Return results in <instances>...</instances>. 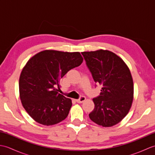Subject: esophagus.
Segmentation results:
<instances>
[{
    "instance_id": "esophagus-1",
    "label": "esophagus",
    "mask_w": 155,
    "mask_h": 155,
    "mask_svg": "<svg viewBox=\"0 0 155 155\" xmlns=\"http://www.w3.org/2000/svg\"><path fill=\"white\" fill-rule=\"evenodd\" d=\"M85 100H86V97H84V96H82V97H81L79 98H78V99L76 100V101H77L78 103H83V102H84Z\"/></svg>"
}]
</instances>
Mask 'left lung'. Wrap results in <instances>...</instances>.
I'll list each match as a JSON object with an SVG mask.
<instances>
[{
    "label": "left lung",
    "instance_id": "8db88e82",
    "mask_svg": "<svg viewBox=\"0 0 155 155\" xmlns=\"http://www.w3.org/2000/svg\"><path fill=\"white\" fill-rule=\"evenodd\" d=\"M95 83L102 85L98 97L93 99L89 117L104 127L118 124L128 114L133 101V81L123 59L107 50L81 52Z\"/></svg>",
    "mask_w": 155,
    "mask_h": 155
}]
</instances>
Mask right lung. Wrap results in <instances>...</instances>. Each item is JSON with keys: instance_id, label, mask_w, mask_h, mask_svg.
Here are the masks:
<instances>
[{"instance_id": "add662e5", "label": "right lung", "mask_w": 155, "mask_h": 155, "mask_svg": "<svg viewBox=\"0 0 155 155\" xmlns=\"http://www.w3.org/2000/svg\"><path fill=\"white\" fill-rule=\"evenodd\" d=\"M80 52L45 50L29 59L19 78V94L23 107L33 119L43 125H53L67 117L70 98L58 93L61 78L81 64Z\"/></svg>"}]
</instances>
